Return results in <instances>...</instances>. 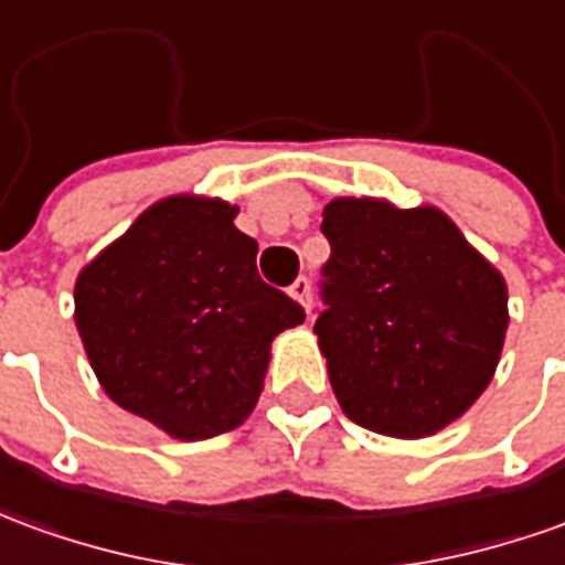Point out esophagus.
<instances>
[{
  "instance_id": "1",
  "label": "esophagus",
  "mask_w": 565,
  "mask_h": 565,
  "mask_svg": "<svg viewBox=\"0 0 565 565\" xmlns=\"http://www.w3.org/2000/svg\"><path fill=\"white\" fill-rule=\"evenodd\" d=\"M290 296H294L296 302H302V309L309 311L311 309V281L309 278H296L290 284Z\"/></svg>"
}]
</instances>
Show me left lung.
<instances>
[{"instance_id":"8db88e82","label":"left lung","mask_w":565,"mask_h":565,"mask_svg":"<svg viewBox=\"0 0 565 565\" xmlns=\"http://www.w3.org/2000/svg\"><path fill=\"white\" fill-rule=\"evenodd\" d=\"M330 259L315 333L342 413L388 437L459 419L495 373L508 287L437 207H323Z\"/></svg>"}]
</instances>
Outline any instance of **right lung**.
Returning <instances> with one entry per match:
<instances>
[{
	"label": "right lung",
	"instance_id": "right-lung-1",
	"mask_svg": "<svg viewBox=\"0 0 565 565\" xmlns=\"http://www.w3.org/2000/svg\"><path fill=\"white\" fill-rule=\"evenodd\" d=\"M226 201L152 204L82 269L76 327L104 392L177 440L238 428L269 345L306 321L302 306L256 271V242Z\"/></svg>",
	"mask_w": 565,
	"mask_h": 565
}]
</instances>
